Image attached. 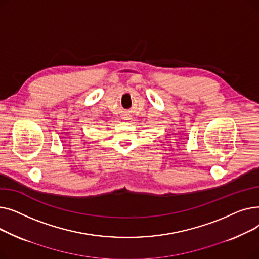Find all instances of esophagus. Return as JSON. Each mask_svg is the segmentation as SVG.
Segmentation results:
<instances>
[{
	"label": "esophagus",
	"mask_w": 259,
	"mask_h": 259,
	"mask_svg": "<svg viewBox=\"0 0 259 259\" xmlns=\"http://www.w3.org/2000/svg\"><path fill=\"white\" fill-rule=\"evenodd\" d=\"M124 118H125V119H129V117H128V116H124Z\"/></svg>",
	"instance_id": "1"
}]
</instances>
